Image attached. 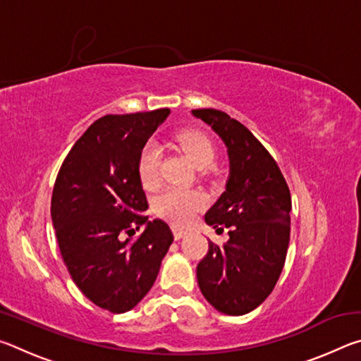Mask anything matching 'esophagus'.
Masks as SVG:
<instances>
[{
  "label": "esophagus",
  "mask_w": 361,
  "mask_h": 361,
  "mask_svg": "<svg viewBox=\"0 0 361 361\" xmlns=\"http://www.w3.org/2000/svg\"><path fill=\"white\" fill-rule=\"evenodd\" d=\"M172 232H173L175 240H180L185 235H188V231L186 229H181V228H172Z\"/></svg>",
  "instance_id": "34e87169"
}]
</instances>
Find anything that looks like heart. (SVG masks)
<instances>
[{
  "mask_svg": "<svg viewBox=\"0 0 361 361\" xmlns=\"http://www.w3.org/2000/svg\"><path fill=\"white\" fill-rule=\"evenodd\" d=\"M180 148L186 152L195 167H210L216 157V149L212 140L199 130H186L178 135ZM161 149L156 143H148L138 159V175L145 188H152L159 181ZM205 199L202 194L181 188H169L154 200V212L159 216L173 224H185L195 213L202 210Z\"/></svg>",
  "mask_w": 361,
  "mask_h": 361,
  "instance_id": "heart-1",
  "label": "heart"
}]
</instances>
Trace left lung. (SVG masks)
<instances>
[{
	"instance_id": "left-lung-1",
	"label": "left lung",
	"mask_w": 361,
	"mask_h": 361,
	"mask_svg": "<svg viewBox=\"0 0 361 361\" xmlns=\"http://www.w3.org/2000/svg\"><path fill=\"white\" fill-rule=\"evenodd\" d=\"M221 138L229 159L224 192L205 213L229 240L199 262L197 283L218 312L243 315L271 295L282 274L290 243L291 195L276 161L239 121L213 108L192 109Z\"/></svg>"
}]
</instances>
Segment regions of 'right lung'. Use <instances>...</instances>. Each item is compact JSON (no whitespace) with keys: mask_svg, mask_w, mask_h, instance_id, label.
I'll return each instance as SVG.
<instances>
[{"mask_svg":"<svg viewBox=\"0 0 361 361\" xmlns=\"http://www.w3.org/2000/svg\"><path fill=\"white\" fill-rule=\"evenodd\" d=\"M170 116H105L95 121L62 164L51 216L73 282L99 307L124 314L148 295L173 242L169 224L149 221L138 159L146 142ZM140 225L137 240L123 239Z\"/></svg>","mask_w":361,"mask_h":361,"instance_id":"add662e5","label":"right lung"}]
</instances>
